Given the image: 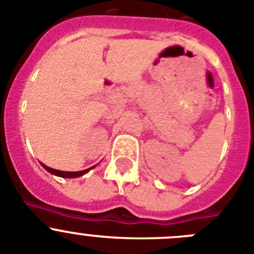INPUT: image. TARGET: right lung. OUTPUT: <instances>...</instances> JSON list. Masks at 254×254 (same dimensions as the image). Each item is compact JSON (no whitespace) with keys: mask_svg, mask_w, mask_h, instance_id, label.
<instances>
[{"mask_svg":"<svg viewBox=\"0 0 254 254\" xmlns=\"http://www.w3.org/2000/svg\"><path fill=\"white\" fill-rule=\"evenodd\" d=\"M42 166L44 167L45 170L48 171L49 173H52V175L54 176H59V177H63V178H76V177H81V176L86 175V173L88 172L90 170H92V168H95L96 166L93 167H90V168H87V170H83V171H78V172H68V171H59V170H54V168H50V167L45 166V164L42 163Z\"/></svg>","mask_w":254,"mask_h":254,"instance_id":"right-lung-1","label":"right lung"}]
</instances>
